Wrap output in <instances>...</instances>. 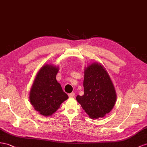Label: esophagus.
Wrapping results in <instances>:
<instances>
[{"label":"esophagus","instance_id":"1","mask_svg":"<svg viewBox=\"0 0 147 147\" xmlns=\"http://www.w3.org/2000/svg\"><path fill=\"white\" fill-rule=\"evenodd\" d=\"M74 96H75V94H74V92H72V93H71V94H68V96H69V98H72V97H74Z\"/></svg>","mask_w":147,"mask_h":147}]
</instances>
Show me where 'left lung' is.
<instances>
[{
	"label": "left lung",
	"mask_w": 147,
	"mask_h": 147,
	"mask_svg": "<svg viewBox=\"0 0 147 147\" xmlns=\"http://www.w3.org/2000/svg\"><path fill=\"white\" fill-rule=\"evenodd\" d=\"M84 95L76 100L92 119L102 118L115 106L117 99L113 82L103 65L94 62L84 69Z\"/></svg>",
	"instance_id": "1"
}]
</instances>
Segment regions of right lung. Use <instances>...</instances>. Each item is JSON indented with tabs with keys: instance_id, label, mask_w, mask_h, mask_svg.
I'll list each match as a JSON object with an SVG mask.
<instances>
[{
	"instance_id": "add662e5",
	"label": "right lung",
	"mask_w": 147,
	"mask_h": 147,
	"mask_svg": "<svg viewBox=\"0 0 147 147\" xmlns=\"http://www.w3.org/2000/svg\"><path fill=\"white\" fill-rule=\"evenodd\" d=\"M59 66L45 64L38 71L30 91L29 99L35 110L45 117L51 116L68 98L56 80Z\"/></svg>"
}]
</instances>
